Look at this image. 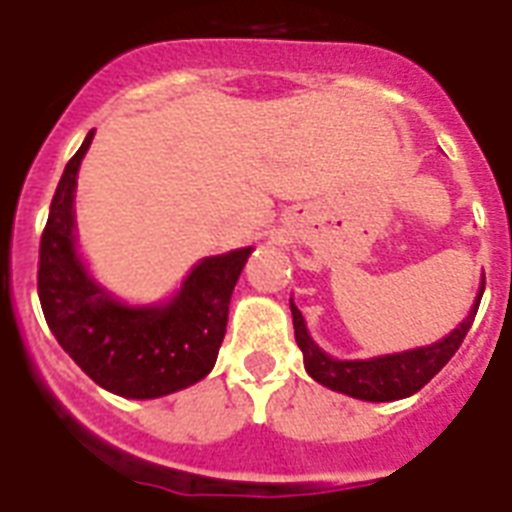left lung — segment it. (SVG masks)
<instances>
[{"mask_svg": "<svg viewBox=\"0 0 512 512\" xmlns=\"http://www.w3.org/2000/svg\"><path fill=\"white\" fill-rule=\"evenodd\" d=\"M481 296H484V275H481V285H478L476 301L470 306L468 317L452 333L439 341L425 343V346L367 359L330 357L309 335L304 314L298 312L293 298H290V312H293V327H296V343L304 354V367L317 383L330 391H338V394L362 399V402H396V399L418 394L420 388L452 359V354L460 349V343L473 325Z\"/></svg>", "mask_w": 512, "mask_h": 512, "instance_id": "left-lung-1", "label": "left lung"}]
</instances>
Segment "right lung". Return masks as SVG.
Wrapping results in <instances>:
<instances>
[{"label": "right lung", "instance_id": "1", "mask_svg": "<svg viewBox=\"0 0 512 512\" xmlns=\"http://www.w3.org/2000/svg\"><path fill=\"white\" fill-rule=\"evenodd\" d=\"M94 132L87 134L55 190L39 248V301L65 354L105 391L158 399L214 370L230 298L253 248L206 256L174 293L129 304L92 275L76 235V182Z\"/></svg>", "mask_w": 512, "mask_h": 512}]
</instances>
